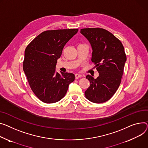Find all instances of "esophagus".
I'll list each match as a JSON object with an SVG mask.
<instances>
[{"mask_svg":"<svg viewBox=\"0 0 148 148\" xmlns=\"http://www.w3.org/2000/svg\"><path fill=\"white\" fill-rule=\"evenodd\" d=\"M82 75L81 74H75V79H78V78H79L80 77H82Z\"/></svg>","mask_w":148,"mask_h":148,"instance_id":"34e87169","label":"esophagus"}]
</instances>
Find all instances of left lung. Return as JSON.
<instances>
[{"label":"left lung","mask_w":148,"mask_h":148,"mask_svg":"<svg viewBox=\"0 0 148 148\" xmlns=\"http://www.w3.org/2000/svg\"><path fill=\"white\" fill-rule=\"evenodd\" d=\"M80 33L91 45L92 61L99 73L97 78L86 76L90 85L84 92L85 96L93 103L105 102L115 94L121 83L127 60L124 48L119 39L105 29L83 28Z\"/></svg>","instance_id":"left-lung-1"}]
</instances>
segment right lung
Here are the masks:
<instances>
[{
    "label": "right lung",
    "mask_w": 148,
    "mask_h": 148,
    "mask_svg": "<svg viewBox=\"0 0 148 148\" xmlns=\"http://www.w3.org/2000/svg\"><path fill=\"white\" fill-rule=\"evenodd\" d=\"M78 30L64 29L43 32L25 49L23 70L32 91L45 103H52L62 99L69 84L75 79L73 73L56 72V65L64 46Z\"/></svg>",
    "instance_id": "right-lung-1"
}]
</instances>
